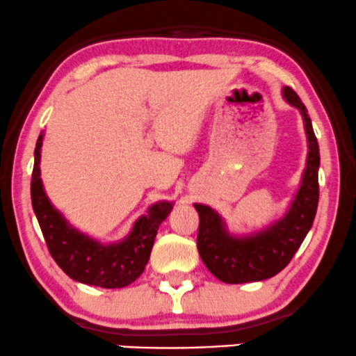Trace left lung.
I'll return each mask as SVG.
<instances>
[{
  "label": "left lung",
  "instance_id": "8db88e82",
  "mask_svg": "<svg viewBox=\"0 0 356 356\" xmlns=\"http://www.w3.org/2000/svg\"><path fill=\"white\" fill-rule=\"evenodd\" d=\"M282 93L291 106L302 113L308 141L307 168L288 211L260 232L248 236H235L229 235L223 218L213 208L195 204L200 215L196 240L198 253L207 268L220 282L248 283L275 277L291 261L315 220L318 208V141L300 96L290 86L283 88Z\"/></svg>",
  "mask_w": 356,
  "mask_h": 356
}]
</instances>
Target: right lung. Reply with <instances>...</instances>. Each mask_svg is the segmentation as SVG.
<instances>
[{"label":"right lung","instance_id":"1","mask_svg":"<svg viewBox=\"0 0 356 356\" xmlns=\"http://www.w3.org/2000/svg\"><path fill=\"white\" fill-rule=\"evenodd\" d=\"M41 145L43 133L38 136L35 148L31 203L53 260L70 278L85 285L102 288L128 286L143 273L158 228L173 210V203L158 202L152 204L146 215H141L135 221L124 240L111 245L99 243L95 238L71 227L46 196L40 171Z\"/></svg>","mask_w":356,"mask_h":356}]
</instances>
